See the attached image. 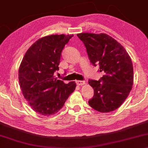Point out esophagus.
Masks as SVG:
<instances>
[{
    "label": "esophagus",
    "instance_id": "obj_1",
    "mask_svg": "<svg viewBox=\"0 0 148 148\" xmlns=\"http://www.w3.org/2000/svg\"><path fill=\"white\" fill-rule=\"evenodd\" d=\"M76 83L77 85L78 86H82V85H84V84H86V81H80V80H77L76 82Z\"/></svg>",
    "mask_w": 148,
    "mask_h": 148
}]
</instances>
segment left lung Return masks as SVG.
Instances as JSON below:
<instances>
[{
	"instance_id": "obj_1",
	"label": "left lung",
	"mask_w": 148,
	"mask_h": 148,
	"mask_svg": "<svg viewBox=\"0 0 148 148\" xmlns=\"http://www.w3.org/2000/svg\"><path fill=\"white\" fill-rule=\"evenodd\" d=\"M86 47L88 58L105 74L99 80L89 79L94 90L89 100L91 107L101 112L114 111L125 101L133 85V66L125 48L105 34H77Z\"/></svg>"
}]
</instances>
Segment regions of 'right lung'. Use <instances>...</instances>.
Masks as SVG:
<instances>
[{"label": "right lung", "instance_id": "add662e5", "mask_svg": "<svg viewBox=\"0 0 148 148\" xmlns=\"http://www.w3.org/2000/svg\"><path fill=\"white\" fill-rule=\"evenodd\" d=\"M73 36L42 37L30 47L21 62L18 75L22 93L32 109L42 115L57 113L76 89L75 82L64 84L54 76L59 70L62 49Z\"/></svg>", "mask_w": 148, "mask_h": 148}]
</instances>
